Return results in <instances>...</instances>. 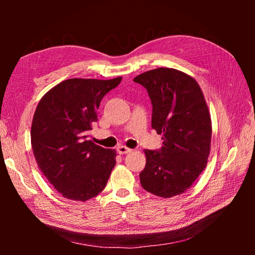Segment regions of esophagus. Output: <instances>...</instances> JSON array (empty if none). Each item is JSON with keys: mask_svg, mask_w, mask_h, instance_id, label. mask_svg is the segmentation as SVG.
Returning a JSON list of instances; mask_svg holds the SVG:
<instances>
[{"mask_svg": "<svg viewBox=\"0 0 255 255\" xmlns=\"http://www.w3.org/2000/svg\"><path fill=\"white\" fill-rule=\"evenodd\" d=\"M117 152L119 154H126V153L131 152V149L127 148L126 145H118V147H117Z\"/></svg>", "mask_w": 255, "mask_h": 255, "instance_id": "34e87169", "label": "esophagus"}]
</instances>
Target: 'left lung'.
<instances>
[{"label":"left lung","instance_id":"1","mask_svg":"<svg viewBox=\"0 0 255 255\" xmlns=\"http://www.w3.org/2000/svg\"><path fill=\"white\" fill-rule=\"evenodd\" d=\"M148 91L152 128L162 134L160 150H143L145 166L140 183L145 191L169 198L192 186L210 153L211 119L203 91L191 75L158 68L133 79Z\"/></svg>","mask_w":255,"mask_h":255}]
</instances>
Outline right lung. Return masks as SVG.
Listing matches in <instances>:
<instances>
[{"label":"right lung","instance_id":"obj_1","mask_svg":"<svg viewBox=\"0 0 255 255\" xmlns=\"http://www.w3.org/2000/svg\"><path fill=\"white\" fill-rule=\"evenodd\" d=\"M122 79H69L38 103L30 130L32 152L42 174L63 197L85 202L106 186L116 150L95 144L89 132L103 97Z\"/></svg>","mask_w":255,"mask_h":255}]
</instances>
